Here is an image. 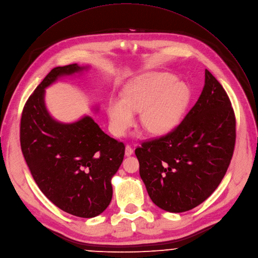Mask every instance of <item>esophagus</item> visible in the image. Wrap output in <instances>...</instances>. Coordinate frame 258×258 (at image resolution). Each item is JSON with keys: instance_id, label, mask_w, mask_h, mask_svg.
<instances>
[{"instance_id": "1", "label": "esophagus", "mask_w": 258, "mask_h": 258, "mask_svg": "<svg viewBox=\"0 0 258 258\" xmlns=\"http://www.w3.org/2000/svg\"><path fill=\"white\" fill-rule=\"evenodd\" d=\"M132 153H133V148H132L130 145H126V148H125V156L129 157V156H131Z\"/></svg>"}]
</instances>
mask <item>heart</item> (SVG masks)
<instances>
[{"mask_svg": "<svg viewBox=\"0 0 258 258\" xmlns=\"http://www.w3.org/2000/svg\"><path fill=\"white\" fill-rule=\"evenodd\" d=\"M176 76L158 73L126 88L123 99L111 98L108 105L110 128L124 136L134 125L135 112H141L142 126L152 134H165L180 122L190 99V89Z\"/></svg>", "mask_w": 258, "mask_h": 258, "instance_id": "b5f03b06", "label": "heart"}]
</instances>
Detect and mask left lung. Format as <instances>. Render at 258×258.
<instances>
[{
	"label": "left lung",
	"instance_id": "obj_1",
	"mask_svg": "<svg viewBox=\"0 0 258 258\" xmlns=\"http://www.w3.org/2000/svg\"><path fill=\"white\" fill-rule=\"evenodd\" d=\"M236 141L231 100L205 69L196 104L171 132L135 149L139 174L152 202L164 211L183 213L208 199L222 182Z\"/></svg>",
	"mask_w": 258,
	"mask_h": 258
}]
</instances>
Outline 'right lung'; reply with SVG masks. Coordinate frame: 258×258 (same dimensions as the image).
Returning a JSON list of instances; mask_svg holds the SVG:
<instances>
[{"label":"right lung","mask_w":258,"mask_h":258,"mask_svg":"<svg viewBox=\"0 0 258 258\" xmlns=\"http://www.w3.org/2000/svg\"><path fill=\"white\" fill-rule=\"evenodd\" d=\"M85 68L77 64L56 67L44 77L24 105L20 145L40 191L60 210L88 219L109 207L111 180L123 162L125 145L88 116L71 124L57 122L43 99L45 87Z\"/></svg>","instance_id":"1"}]
</instances>
